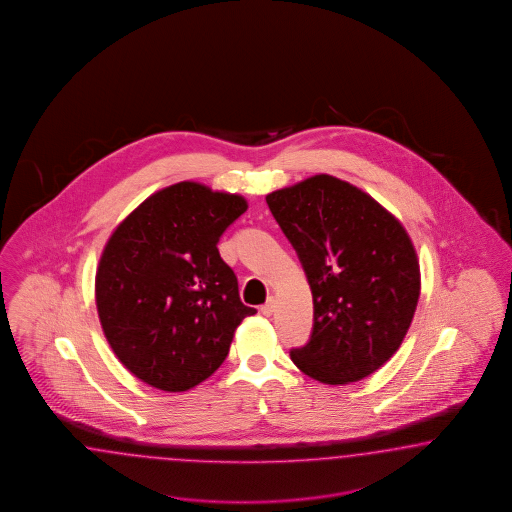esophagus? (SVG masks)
Instances as JSON below:
<instances>
[{
	"label": "esophagus",
	"instance_id": "esophagus-1",
	"mask_svg": "<svg viewBox=\"0 0 512 512\" xmlns=\"http://www.w3.org/2000/svg\"><path fill=\"white\" fill-rule=\"evenodd\" d=\"M276 310V300H274V296H270L266 302H264L263 306H261V313L266 315V317H270L272 313Z\"/></svg>",
	"mask_w": 512,
	"mask_h": 512
}]
</instances>
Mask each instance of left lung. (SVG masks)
<instances>
[{"instance_id": "obj_1", "label": "left lung", "mask_w": 512, "mask_h": 512, "mask_svg": "<svg viewBox=\"0 0 512 512\" xmlns=\"http://www.w3.org/2000/svg\"><path fill=\"white\" fill-rule=\"evenodd\" d=\"M266 202L313 296L310 341L291 360L326 385L368 377L400 349L417 310L411 238L368 193L328 174L278 189Z\"/></svg>"}]
</instances>
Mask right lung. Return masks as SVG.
<instances>
[{
  "mask_svg": "<svg viewBox=\"0 0 512 512\" xmlns=\"http://www.w3.org/2000/svg\"><path fill=\"white\" fill-rule=\"evenodd\" d=\"M248 210L240 195L180 182L133 210L103 249L95 302L103 332L129 372L184 392L229 355L236 326L257 313L238 295L217 242Z\"/></svg>",
  "mask_w": 512,
  "mask_h": 512,
  "instance_id": "obj_1",
  "label": "right lung"
}]
</instances>
